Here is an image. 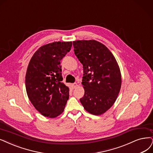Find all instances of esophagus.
<instances>
[{
    "label": "esophagus",
    "mask_w": 153,
    "mask_h": 153,
    "mask_svg": "<svg viewBox=\"0 0 153 153\" xmlns=\"http://www.w3.org/2000/svg\"><path fill=\"white\" fill-rule=\"evenodd\" d=\"M77 84L76 82L72 84V89H75L77 87Z\"/></svg>",
    "instance_id": "1"
}]
</instances>
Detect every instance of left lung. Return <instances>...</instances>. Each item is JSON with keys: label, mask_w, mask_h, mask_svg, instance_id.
<instances>
[{"label": "left lung", "mask_w": 153, "mask_h": 153, "mask_svg": "<svg viewBox=\"0 0 153 153\" xmlns=\"http://www.w3.org/2000/svg\"><path fill=\"white\" fill-rule=\"evenodd\" d=\"M74 51L82 64L84 95L80 99L90 114H103L114 105L120 92V68L105 45L96 40L73 42Z\"/></svg>", "instance_id": "8db88e82"}]
</instances>
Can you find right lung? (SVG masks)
<instances>
[{
    "instance_id": "add662e5",
    "label": "right lung",
    "mask_w": 153,
    "mask_h": 153,
    "mask_svg": "<svg viewBox=\"0 0 153 153\" xmlns=\"http://www.w3.org/2000/svg\"><path fill=\"white\" fill-rule=\"evenodd\" d=\"M72 42L45 45L34 53L26 74L27 97L43 116L55 118L64 111L69 89L62 82L60 60L70 52Z\"/></svg>"
}]
</instances>
